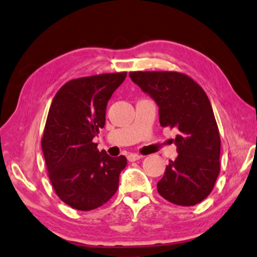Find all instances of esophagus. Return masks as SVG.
Here are the masks:
<instances>
[{
    "label": "esophagus",
    "mask_w": 257,
    "mask_h": 257,
    "mask_svg": "<svg viewBox=\"0 0 257 257\" xmlns=\"http://www.w3.org/2000/svg\"><path fill=\"white\" fill-rule=\"evenodd\" d=\"M141 158H142V156H141V155H139V154H129L128 155V161L129 162L139 161V160H141Z\"/></svg>",
    "instance_id": "34e87169"
}]
</instances>
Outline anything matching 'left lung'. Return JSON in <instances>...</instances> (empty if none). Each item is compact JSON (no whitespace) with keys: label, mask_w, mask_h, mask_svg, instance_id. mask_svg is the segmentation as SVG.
<instances>
[{"label":"left lung","mask_w":257,"mask_h":257,"mask_svg":"<svg viewBox=\"0 0 257 257\" xmlns=\"http://www.w3.org/2000/svg\"><path fill=\"white\" fill-rule=\"evenodd\" d=\"M129 77L157 103L162 127L178 130V156L166 165L158 193L179 206L202 201L220 172L219 129L204 89L178 72H130Z\"/></svg>","instance_id":"obj_1"}]
</instances>
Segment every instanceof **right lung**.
<instances>
[{
  "label": "right lung",
  "mask_w": 257,
  "mask_h": 257,
  "mask_svg": "<svg viewBox=\"0 0 257 257\" xmlns=\"http://www.w3.org/2000/svg\"><path fill=\"white\" fill-rule=\"evenodd\" d=\"M127 73L79 78L65 84L50 107L42 149L57 196L78 211L100 207L118 189L127 165L124 156L110 157L93 139L106 122V108Z\"/></svg>",
  "instance_id": "add662e5"
}]
</instances>
